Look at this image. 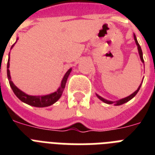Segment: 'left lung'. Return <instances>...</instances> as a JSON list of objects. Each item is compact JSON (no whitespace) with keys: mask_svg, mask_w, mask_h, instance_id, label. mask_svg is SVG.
<instances>
[{"mask_svg":"<svg viewBox=\"0 0 155 155\" xmlns=\"http://www.w3.org/2000/svg\"><path fill=\"white\" fill-rule=\"evenodd\" d=\"M134 37L135 42H136V44H137V50H138V53H139L140 58H141V60H142V63H144V60H143V56H142V49H141V47H140L139 43H138V42H137V38H136L135 35H134ZM141 85H142V84H140V86L138 87V88H137V89L134 92V93H132V94L130 95V96H129V97H125V98H123V99L119 100V101H107V100L102 98L101 97H100L99 95L97 94V97H98V98L101 100V101H102L104 102V103L108 104H114V105H120V104H123L126 103V102H128L129 101H130V100L132 99V98H134V97L136 96V94H137V92H138V91H139L140 87H141Z\"/></svg>","mask_w":155,"mask_h":155,"instance_id":"1","label":"left lung"}]
</instances>
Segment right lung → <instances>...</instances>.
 Instances as JSON below:
<instances>
[{
	"instance_id": "add662e5",
	"label": "right lung",
	"mask_w": 155,
	"mask_h": 155,
	"mask_svg": "<svg viewBox=\"0 0 155 155\" xmlns=\"http://www.w3.org/2000/svg\"><path fill=\"white\" fill-rule=\"evenodd\" d=\"M17 39V40H18ZM15 44V43H14ZM14 44L12 46L11 49L13 48ZM9 68V57L8 59V63H7V76H8V82H9V85H10L11 88L13 90V92H14V94L17 96L18 99L24 103L27 104L29 105L35 106V107H38V108H43V107H47L53 104L58 101L61 97L64 88H65L66 83H67V80H68V76L70 75L71 71V68H70L69 70L66 72V74L63 76L62 82H61L60 87H58V90L56 92L51 93L49 95H46V96H30V95L25 94V92H23L22 91H21L19 88L16 87L13 81L11 80L10 72L8 70Z\"/></svg>"
}]
</instances>
